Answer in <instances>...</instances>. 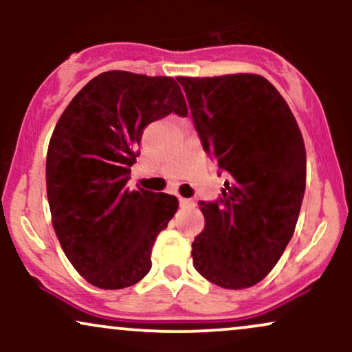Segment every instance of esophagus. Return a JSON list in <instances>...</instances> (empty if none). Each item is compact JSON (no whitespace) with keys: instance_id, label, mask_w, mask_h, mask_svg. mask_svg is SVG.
Returning a JSON list of instances; mask_svg holds the SVG:
<instances>
[{"instance_id":"obj_1","label":"esophagus","mask_w":352,"mask_h":352,"mask_svg":"<svg viewBox=\"0 0 352 352\" xmlns=\"http://www.w3.org/2000/svg\"><path fill=\"white\" fill-rule=\"evenodd\" d=\"M179 204H180V207L187 208V207H193V205H195V201H193L192 199H184V197H179Z\"/></svg>"}]
</instances>
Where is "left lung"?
<instances>
[{
    "label": "left lung",
    "mask_w": 352,
    "mask_h": 352,
    "mask_svg": "<svg viewBox=\"0 0 352 352\" xmlns=\"http://www.w3.org/2000/svg\"><path fill=\"white\" fill-rule=\"evenodd\" d=\"M205 152L228 173L217 201H200L205 228L193 266L227 289L256 285L292 240L306 187V151L286 100L258 74L177 78Z\"/></svg>",
    "instance_id": "obj_1"
}]
</instances>
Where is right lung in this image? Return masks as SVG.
Segmentation results:
<instances>
[{"label":"right lung","mask_w":352,"mask_h":352,"mask_svg":"<svg viewBox=\"0 0 352 352\" xmlns=\"http://www.w3.org/2000/svg\"><path fill=\"white\" fill-rule=\"evenodd\" d=\"M170 112H188L172 78L107 71L80 89L52 132L46 157L52 227L71 265L98 288L142 280L153 241L179 208L173 195L127 188L145 125Z\"/></svg>","instance_id":"obj_1"}]
</instances>
